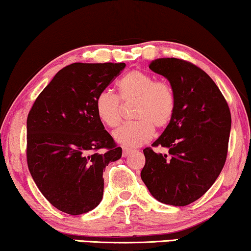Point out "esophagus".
I'll list each match as a JSON object with an SVG mask.
<instances>
[{
	"label": "esophagus",
	"instance_id": "esophagus-1",
	"mask_svg": "<svg viewBox=\"0 0 251 251\" xmlns=\"http://www.w3.org/2000/svg\"><path fill=\"white\" fill-rule=\"evenodd\" d=\"M131 153H132V151H131V150H128V149H123L122 156H123V157H126V156L130 155V154H131Z\"/></svg>",
	"mask_w": 251,
	"mask_h": 251
}]
</instances>
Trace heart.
Returning <instances> with one entry per match:
<instances>
[{
	"label": "heart",
	"mask_w": 251,
	"mask_h": 251,
	"mask_svg": "<svg viewBox=\"0 0 251 251\" xmlns=\"http://www.w3.org/2000/svg\"><path fill=\"white\" fill-rule=\"evenodd\" d=\"M118 88L123 101L136 100L133 118L137 121L122 125L113 132V138L121 146L135 149L143 145L153 137L154 126L166 128L173 120L176 95L168 82L155 81L146 72L135 70L119 81ZM95 107L99 120L107 126L113 128L121 121V105L113 92H99Z\"/></svg>",
	"instance_id": "1"
}]
</instances>
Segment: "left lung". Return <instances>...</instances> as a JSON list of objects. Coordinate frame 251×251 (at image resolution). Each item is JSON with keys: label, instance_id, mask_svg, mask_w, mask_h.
Wrapping results in <instances>:
<instances>
[{"label": "left lung", "instance_id": "left-lung-1", "mask_svg": "<svg viewBox=\"0 0 251 251\" xmlns=\"http://www.w3.org/2000/svg\"><path fill=\"white\" fill-rule=\"evenodd\" d=\"M150 68L169 81L176 109L153 143L168 152L144 150L146 161L140 177L157 201L184 207L200 199L221 174L227 155L231 113L215 82L195 65L159 58Z\"/></svg>", "mask_w": 251, "mask_h": 251}]
</instances>
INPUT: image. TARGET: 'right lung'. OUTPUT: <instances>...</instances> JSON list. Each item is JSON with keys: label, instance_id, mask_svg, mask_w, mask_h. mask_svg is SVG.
I'll use <instances>...</instances> for the list:
<instances>
[{"label": "right lung", "instance_id": "obj_1", "mask_svg": "<svg viewBox=\"0 0 251 251\" xmlns=\"http://www.w3.org/2000/svg\"><path fill=\"white\" fill-rule=\"evenodd\" d=\"M126 64L74 63L54 75L27 118V164L58 210L81 215L100 203L102 173L122 155L99 120L95 100ZM105 148L104 153L98 151Z\"/></svg>", "mask_w": 251, "mask_h": 251}]
</instances>
